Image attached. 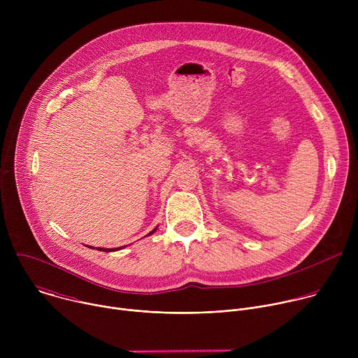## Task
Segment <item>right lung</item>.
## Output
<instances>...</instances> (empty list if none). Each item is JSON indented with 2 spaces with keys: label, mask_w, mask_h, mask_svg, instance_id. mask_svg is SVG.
<instances>
[{
  "label": "right lung",
  "mask_w": 358,
  "mask_h": 358,
  "mask_svg": "<svg viewBox=\"0 0 358 358\" xmlns=\"http://www.w3.org/2000/svg\"><path fill=\"white\" fill-rule=\"evenodd\" d=\"M156 229H157V227H156ZM156 229H152V231H151L148 235L155 234V232H156ZM124 246H126V245H124ZM124 246H123V248H124ZM89 248H90V246H89ZM119 249H120V248H115V249H108V248H99V250H103V252H112V250H119Z\"/></svg>",
  "instance_id": "add662e5"
}]
</instances>
